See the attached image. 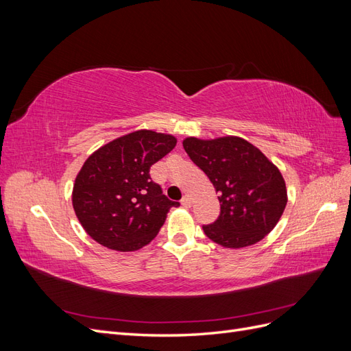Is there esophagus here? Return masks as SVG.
<instances>
[{
  "label": "esophagus",
  "mask_w": 351,
  "mask_h": 351,
  "mask_svg": "<svg viewBox=\"0 0 351 351\" xmlns=\"http://www.w3.org/2000/svg\"><path fill=\"white\" fill-rule=\"evenodd\" d=\"M182 205H183L184 208H190V206H192V199H190L189 196H184V197L182 199Z\"/></svg>",
  "instance_id": "obj_1"
}]
</instances>
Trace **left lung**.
<instances>
[{"label":"left lung","instance_id":"left-lung-1","mask_svg":"<svg viewBox=\"0 0 351 351\" xmlns=\"http://www.w3.org/2000/svg\"><path fill=\"white\" fill-rule=\"evenodd\" d=\"M184 151L218 193L221 212L205 234L227 249L252 246L278 224L287 205L282 174L256 146L237 136L186 137Z\"/></svg>","mask_w":351,"mask_h":351}]
</instances>
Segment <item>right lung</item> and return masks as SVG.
I'll return each mask as SVG.
<instances>
[{
  "label": "right lung",
  "mask_w": 351,
  "mask_h": 351,
  "mask_svg": "<svg viewBox=\"0 0 351 351\" xmlns=\"http://www.w3.org/2000/svg\"><path fill=\"white\" fill-rule=\"evenodd\" d=\"M176 143L171 134L137 130L101 146L84 161L71 200L95 241L117 252H134L156 237L169 208L180 204L162 195L149 169Z\"/></svg>",
  "instance_id": "obj_1"
}]
</instances>
